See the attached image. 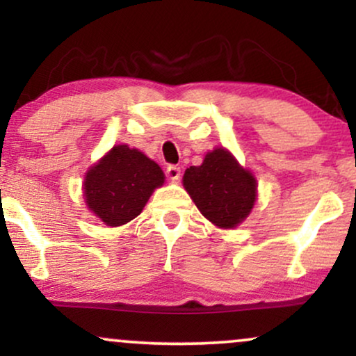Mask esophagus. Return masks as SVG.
I'll use <instances>...</instances> for the list:
<instances>
[{
  "mask_svg": "<svg viewBox=\"0 0 356 356\" xmlns=\"http://www.w3.org/2000/svg\"><path fill=\"white\" fill-rule=\"evenodd\" d=\"M165 174H168V177L170 179L172 182H177L179 179H181V168L179 165H169L168 170H165Z\"/></svg>",
  "mask_w": 356,
  "mask_h": 356,
  "instance_id": "34e87169",
  "label": "esophagus"
}]
</instances>
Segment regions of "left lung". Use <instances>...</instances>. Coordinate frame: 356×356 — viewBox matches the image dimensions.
<instances>
[{"instance_id": "1", "label": "left lung", "mask_w": 356, "mask_h": 356, "mask_svg": "<svg viewBox=\"0 0 356 356\" xmlns=\"http://www.w3.org/2000/svg\"><path fill=\"white\" fill-rule=\"evenodd\" d=\"M182 182L200 213L218 228H235L256 202L254 175L223 147L209 152L200 165H191Z\"/></svg>"}]
</instances>
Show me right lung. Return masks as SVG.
Here are the masks:
<instances>
[{"instance_id":"right-lung-1","label":"right lung","mask_w":356,"mask_h":356,"mask_svg":"<svg viewBox=\"0 0 356 356\" xmlns=\"http://www.w3.org/2000/svg\"><path fill=\"white\" fill-rule=\"evenodd\" d=\"M164 179L154 161L134 147L118 145L88 169L83 181L85 202L108 227H120L141 213Z\"/></svg>"}]
</instances>
